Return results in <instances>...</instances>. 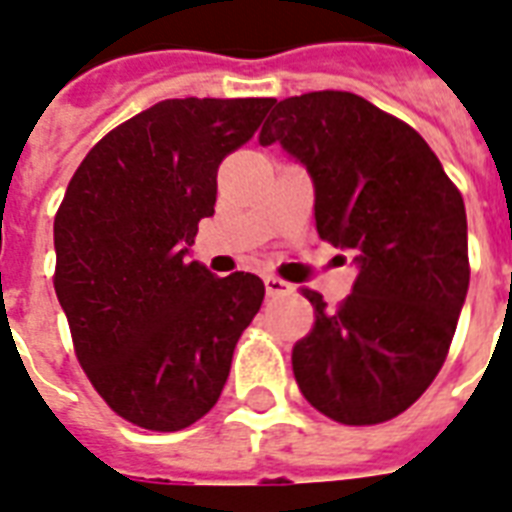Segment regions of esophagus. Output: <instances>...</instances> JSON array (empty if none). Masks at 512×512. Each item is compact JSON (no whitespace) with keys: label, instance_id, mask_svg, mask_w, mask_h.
<instances>
[{"label":"esophagus","instance_id":"1","mask_svg":"<svg viewBox=\"0 0 512 512\" xmlns=\"http://www.w3.org/2000/svg\"><path fill=\"white\" fill-rule=\"evenodd\" d=\"M264 288H267V296H288V293L293 291V285L291 283H285V280H280V277L275 275H267L264 277Z\"/></svg>","mask_w":512,"mask_h":512}]
</instances>
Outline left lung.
<instances>
[{
	"label": "left lung",
	"instance_id": "1",
	"mask_svg": "<svg viewBox=\"0 0 512 512\" xmlns=\"http://www.w3.org/2000/svg\"><path fill=\"white\" fill-rule=\"evenodd\" d=\"M310 170L320 240L355 251L352 293L296 342L304 398L342 425H379L433 384L470 285L462 194L417 130L344 90L272 104L259 136Z\"/></svg>",
	"mask_w": 512,
	"mask_h": 512
}]
</instances>
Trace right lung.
Returning <instances> with one entry per match:
<instances>
[{
  "instance_id": "obj_1",
  "label": "right lung",
  "mask_w": 512,
  "mask_h": 512,
  "mask_svg": "<svg viewBox=\"0 0 512 512\" xmlns=\"http://www.w3.org/2000/svg\"><path fill=\"white\" fill-rule=\"evenodd\" d=\"M275 98H170L87 152L55 213V296L79 366L114 414L154 433L202 419L264 301L251 272L186 261L216 173Z\"/></svg>"
}]
</instances>
